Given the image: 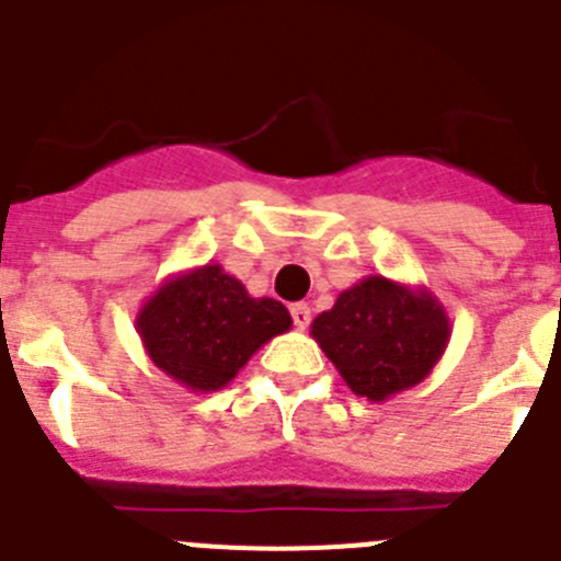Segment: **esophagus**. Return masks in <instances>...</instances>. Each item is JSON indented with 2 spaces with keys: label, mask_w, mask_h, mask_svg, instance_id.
Returning a JSON list of instances; mask_svg holds the SVG:
<instances>
[{
  "label": "esophagus",
  "mask_w": 561,
  "mask_h": 561,
  "mask_svg": "<svg viewBox=\"0 0 561 561\" xmlns=\"http://www.w3.org/2000/svg\"><path fill=\"white\" fill-rule=\"evenodd\" d=\"M290 316H293V327L301 329V332H305V329L310 327V321H312V312H310V307H307V305H293Z\"/></svg>",
  "instance_id": "esophagus-1"
}]
</instances>
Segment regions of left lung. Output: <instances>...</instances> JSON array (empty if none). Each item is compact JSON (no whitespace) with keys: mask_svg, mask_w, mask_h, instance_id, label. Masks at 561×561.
Segmentation results:
<instances>
[{"mask_svg":"<svg viewBox=\"0 0 561 561\" xmlns=\"http://www.w3.org/2000/svg\"><path fill=\"white\" fill-rule=\"evenodd\" d=\"M310 334L352 392L379 404L432 374L448 348L451 321L428 287L370 274L340 293Z\"/></svg>","mask_w":561,"mask_h":561,"instance_id":"8db88e82","label":"left lung"}]
</instances>
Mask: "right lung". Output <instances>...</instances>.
Instances as JSON below:
<instances>
[{
    "mask_svg": "<svg viewBox=\"0 0 561 561\" xmlns=\"http://www.w3.org/2000/svg\"><path fill=\"white\" fill-rule=\"evenodd\" d=\"M290 327L282 301L249 296L243 282L218 263L171 274L135 316L151 363L191 392L224 390L268 340Z\"/></svg>",
    "mask_w": 561,
    "mask_h": 561,
    "instance_id": "right-lung-1",
    "label": "right lung"
}]
</instances>
